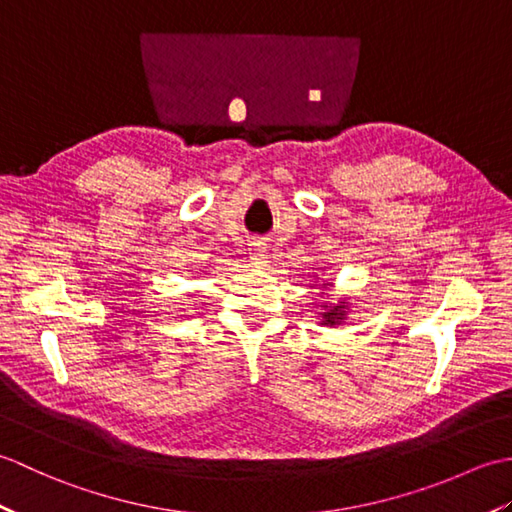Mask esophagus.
<instances>
[{
  "label": "esophagus",
  "instance_id": "34e87169",
  "mask_svg": "<svg viewBox=\"0 0 512 512\" xmlns=\"http://www.w3.org/2000/svg\"><path fill=\"white\" fill-rule=\"evenodd\" d=\"M250 264L264 268L268 264V246L266 242H253L250 244Z\"/></svg>",
  "mask_w": 512,
  "mask_h": 512
}]
</instances>
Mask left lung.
Segmentation results:
<instances>
[{
    "mask_svg": "<svg viewBox=\"0 0 512 512\" xmlns=\"http://www.w3.org/2000/svg\"><path fill=\"white\" fill-rule=\"evenodd\" d=\"M314 286H321L319 295L325 297V295H328V290L332 288V281L330 279H323L321 284H317V281H314V284H310V288H314ZM317 314L321 317L319 325H328V328H336V325H343L347 319H350V317H347V314H350V301H347V297H341L336 303L323 301Z\"/></svg>",
    "mask_w": 512,
    "mask_h": 512,
    "instance_id": "left-lung-1",
    "label": "left lung"
}]
</instances>
